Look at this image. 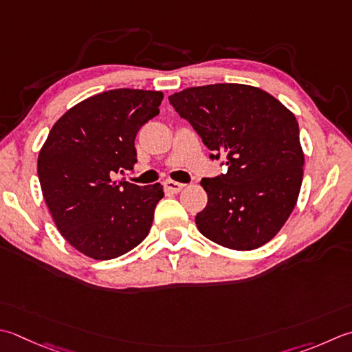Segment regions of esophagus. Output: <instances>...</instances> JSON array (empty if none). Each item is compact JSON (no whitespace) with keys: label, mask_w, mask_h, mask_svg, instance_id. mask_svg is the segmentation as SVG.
I'll list each match as a JSON object with an SVG mask.
<instances>
[{"label":"esophagus","mask_w":352,"mask_h":352,"mask_svg":"<svg viewBox=\"0 0 352 352\" xmlns=\"http://www.w3.org/2000/svg\"><path fill=\"white\" fill-rule=\"evenodd\" d=\"M183 188H184V184H182V183H177L172 180L164 182V189H166L168 192H172V194H178V192H180Z\"/></svg>","instance_id":"1"}]
</instances>
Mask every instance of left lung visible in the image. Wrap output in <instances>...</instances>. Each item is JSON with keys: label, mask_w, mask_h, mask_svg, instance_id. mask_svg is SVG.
I'll return each instance as SVG.
<instances>
[{"label": "left lung", "mask_w": 352, "mask_h": 352, "mask_svg": "<svg viewBox=\"0 0 352 352\" xmlns=\"http://www.w3.org/2000/svg\"><path fill=\"white\" fill-rule=\"evenodd\" d=\"M170 105L212 151L227 174L203 178L208 206L198 230L232 250H254L278 235L298 203L304 151L294 114L264 89L244 84L186 88Z\"/></svg>", "instance_id": "left-lung-1"}]
</instances>
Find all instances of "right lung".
<instances>
[{
  "mask_svg": "<svg viewBox=\"0 0 352 352\" xmlns=\"http://www.w3.org/2000/svg\"><path fill=\"white\" fill-rule=\"evenodd\" d=\"M162 91L119 88L76 103L38 155L43 195L60 235L85 256L107 261L148 236L163 186L117 178L137 163L139 129L160 113Z\"/></svg>",
  "mask_w": 352,
  "mask_h": 352,
  "instance_id": "add662e5",
  "label": "right lung"
}]
</instances>
